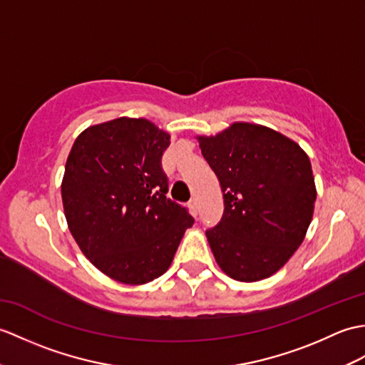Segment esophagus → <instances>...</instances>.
Returning a JSON list of instances; mask_svg holds the SVG:
<instances>
[{"mask_svg":"<svg viewBox=\"0 0 365 365\" xmlns=\"http://www.w3.org/2000/svg\"><path fill=\"white\" fill-rule=\"evenodd\" d=\"M188 207H190V210H191L192 216L196 217V216H197V203H196V199H191L190 203H188Z\"/></svg>","mask_w":365,"mask_h":365,"instance_id":"34e87169","label":"esophagus"}]
</instances>
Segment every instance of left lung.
Wrapping results in <instances>:
<instances>
[{"instance_id": "left-lung-1", "label": "left lung", "mask_w": 365, "mask_h": 365, "mask_svg": "<svg viewBox=\"0 0 365 365\" xmlns=\"http://www.w3.org/2000/svg\"><path fill=\"white\" fill-rule=\"evenodd\" d=\"M196 138L224 194L221 222L207 230L217 266L236 282L269 278L300 247L314 215L308 154L286 135L253 123Z\"/></svg>"}]
</instances>
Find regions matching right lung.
<instances>
[{
    "instance_id": "right-lung-1",
    "label": "right lung",
    "mask_w": 365,
    "mask_h": 365,
    "mask_svg": "<svg viewBox=\"0 0 365 365\" xmlns=\"http://www.w3.org/2000/svg\"><path fill=\"white\" fill-rule=\"evenodd\" d=\"M169 133L121 116L74 140L62 179L66 224L93 266L124 284H146L171 266L192 216L166 199Z\"/></svg>"
}]
</instances>
